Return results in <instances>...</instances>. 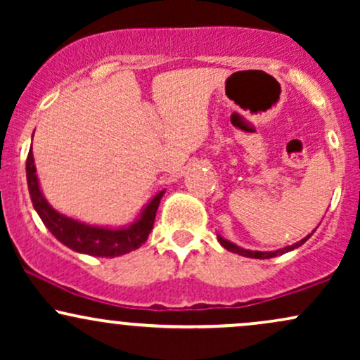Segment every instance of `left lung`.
<instances>
[{"label": "left lung", "mask_w": 360, "mask_h": 360, "mask_svg": "<svg viewBox=\"0 0 360 360\" xmlns=\"http://www.w3.org/2000/svg\"><path fill=\"white\" fill-rule=\"evenodd\" d=\"M311 237V233L308 235L307 238H303V240L292 243V245L289 247H284V249H279V250H274V252H257V250H247V249H242V247H237L235 243L225 240V238L218 237V242L221 243L223 247H225L226 250L233 252V254H238V255H243V257H252V259H271V257H276V255H281V254H286V252L292 250V249H298L300 245H303L304 242L308 240V238Z\"/></svg>", "instance_id": "left-lung-1"}]
</instances>
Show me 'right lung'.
I'll list each match as a JSON object with an SVG mask.
<instances>
[{
	"mask_svg": "<svg viewBox=\"0 0 360 360\" xmlns=\"http://www.w3.org/2000/svg\"><path fill=\"white\" fill-rule=\"evenodd\" d=\"M35 172L37 169L34 164V154H32L30 147L27 157V181L32 203H34V208L39 213V217L42 218L44 225L51 230V233L57 240L68 245L69 249L88 255H98V257H117V255L128 254V252L142 247L150 230L154 229L155 213L164 191L155 194L154 200L146 206L139 220L128 229H100V226L84 225V223L57 213L40 193L39 179H37Z\"/></svg>",
	"mask_w": 360,
	"mask_h": 360,
	"instance_id": "add662e5",
	"label": "right lung"
}]
</instances>
